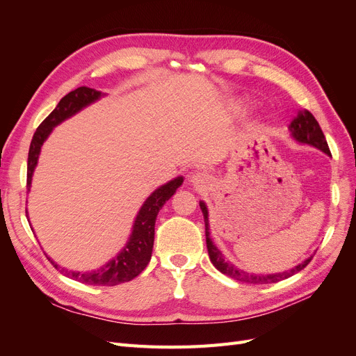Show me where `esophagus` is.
I'll return each instance as SVG.
<instances>
[{
  "label": "esophagus",
  "instance_id": "34e87169",
  "mask_svg": "<svg viewBox=\"0 0 356 356\" xmlns=\"http://www.w3.org/2000/svg\"><path fill=\"white\" fill-rule=\"evenodd\" d=\"M188 181H190L191 186L203 188V187H207V184L209 182V178H208V175L202 174V172H195V174L190 175Z\"/></svg>",
  "mask_w": 356,
  "mask_h": 356
}]
</instances>
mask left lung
Returning a JSON list of instances; mask_svg holds the SVG:
<instances>
[{
    "mask_svg": "<svg viewBox=\"0 0 356 356\" xmlns=\"http://www.w3.org/2000/svg\"><path fill=\"white\" fill-rule=\"evenodd\" d=\"M289 135L293 139H296L297 143L300 144H306V145H312L318 149H321L322 153H325L327 156H331L330 148L327 144V139L322 134V129L319 126V123L316 122V118L312 115V113H309L307 110L300 111L297 114V117H294V120L291 122L289 124ZM200 209L203 213L204 218V234H207V246H208V254L211 258V263L215 266L217 270H220L221 273L227 275L229 277L234 279V281L239 282H246V284H275L279 281H284V279L293 276L296 273H298L300 270L310 263L312 257L306 258L305 261H301L300 264H297L296 267L289 268V270L285 272H279V273H252V272H246L242 270L236 264L230 263L229 260H225V257L222 255V252L218 250L215 243L211 239V233H209V215H208V208L207 203L203 200L199 202Z\"/></svg>",
    "mask_w": 356,
    "mask_h": 356,
    "instance_id": "left-lung-1",
    "label": "left lung"
}]
</instances>
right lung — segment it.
I'll return each instance as SVG.
<instances>
[{
	"label": "right lung",
	"instance_id": "add662e5",
	"mask_svg": "<svg viewBox=\"0 0 356 356\" xmlns=\"http://www.w3.org/2000/svg\"><path fill=\"white\" fill-rule=\"evenodd\" d=\"M105 93L95 90L90 88H81L70 92L68 95L63 96L56 105V108L53 110L42 122L38 129L35 131L34 136H32L31 147H29V154H28V178H26V187L28 191L31 190L32 184V175H34V170L38 163V157L41 153V147L44 144L49 135L53 132V127H56L62 122H65L67 118L80 113L86 106L90 104L99 101ZM184 178L177 177L170 179L166 184L160 186L156 188L152 195H149L145 202L143 203L141 209H139L136 218L132 225V233L129 236L126 245L123 250L118 252L114 258L99 267L98 270H90V272H74L67 270V268L60 267L56 264L51 258L47 255L50 263L55 266L58 270L65 273V276H70L74 281H79L88 285H118L123 282L132 281L141 273L147 264L152 260V252H153V243H154V225L157 213L161 209V207L175 195L178 187H181ZM31 225V224H29ZM34 232V229H31Z\"/></svg>",
	"mask_w": 356,
	"mask_h": 356
}]
</instances>
